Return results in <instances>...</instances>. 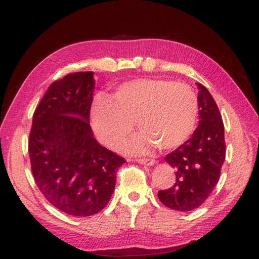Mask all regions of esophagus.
Returning <instances> with one entry per match:
<instances>
[{
	"instance_id": "esophagus-1",
	"label": "esophagus",
	"mask_w": 259,
	"mask_h": 259,
	"mask_svg": "<svg viewBox=\"0 0 259 259\" xmlns=\"http://www.w3.org/2000/svg\"><path fill=\"white\" fill-rule=\"evenodd\" d=\"M136 161L138 163L143 164V165H153L155 163V161L152 159H138Z\"/></svg>"
}]
</instances>
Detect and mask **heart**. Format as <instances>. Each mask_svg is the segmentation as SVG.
<instances>
[{"label":"heart","mask_w":259,"mask_h":259,"mask_svg":"<svg viewBox=\"0 0 259 259\" xmlns=\"http://www.w3.org/2000/svg\"><path fill=\"white\" fill-rule=\"evenodd\" d=\"M198 115L195 92L189 85L141 78L120 85L111 98L98 96L92 109L96 135L108 147L123 142L136 122L141 131L127 148L141 153L158 146L176 149L193 134Z\"/></svg>","instance_id":"b5f03b06"}]
</instances>
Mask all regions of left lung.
I'll return each mask as SVG.
<instances>
[{
    "mask_svg": "<svg viewBox=\"0 0 259 259\" xmlns=\"http://www.w3.org/2000/svg\"><path fill=\"white\" fill-rule=\"evenodd\" d=\"M198 88V125L189 140L165 157L176 170V183L158 192L159 200L176 211L201 206L219 182L225 160L224 124L212 95L201 83Z\"/></svg>",
    "mask_w": 259,
    "mask_h": 259,
    "instance_id": "obj_1",
    "label": "left lung"
}]
</instances>
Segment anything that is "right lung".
I'll return each mask as SVG.
<instances>
[{
  "label": "right lung",
  "mask_w": 259,
  "mask_h": 259,
  "mask_svg": "<svg viewBox=\"0 0 259 259\" xmlns=\"http://www.w3.org/2000/svg\"><path fill=\"white\" fill-rule=\"evenodd\" d=\"M93 71L66 75L36 108L28 152L36 185L52 205L73 216L100 212L115 191L124 159L100 146L89 124Z\"/></svg>",
  "instance_id": "obj_1"
}]
</instances>
